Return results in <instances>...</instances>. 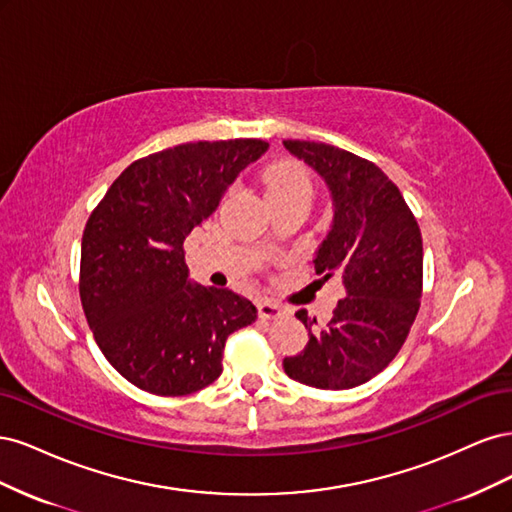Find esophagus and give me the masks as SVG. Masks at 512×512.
Instances as JSON below:
<instances>
[{
  "label": "esophagus",
  "instance_id": "obj_1",
  "mask_svg": "<svg viewBox=\"0 0 512 512\" xmlns=\"http://www.w3.org/2000/svg\"><path fill=\"white\" fill-rule=\"evenodd\" d=\"M258 316L262 320H277V318L286 316V309L282 305L273 303V301H260L258 303Z\"/></svg>",
  "mask_w": 512,
  "mask_h": 512
}]
</instances>
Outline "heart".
<instances>
[{
  "label": "heart",
  "instance_id": "b5f03b06",
  "mask_svg": "<svg viewBox=\"0 0 512 512\" xmlns=\"http://www.w3.org/2000/svg\"><path fill=\"white\" fill-rule=\"evenodd\" d=\"M312 194V185L309 177L299 164H277L269 170L267 175V196L269 194Z\"/></svg>",
  "mask_w": 512,
  "mask_h": 512
}]
</instances>
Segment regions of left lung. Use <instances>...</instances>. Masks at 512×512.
<instances>
[{
    "instance_id": "1",
    "label": "left lung",
    "mask_w": 512,
    "mask_h": 512,
    "mask_svg": "<svg viewBox=\"0 0 512 512\" xmlns=\"http://www.w3.org/2000/svg\"><path fill=\"white\" fill-rule=\"evenodd\" d=\"M324 181L333 220L318 245L314 269L342 273L346 297L318 327L299 309L307 346L286 356L284 371L316 389L359 386L389 365L404 346L423 290V239L397 185L350 151L314 141H284Z\"/></svg>"
}]
</instances>
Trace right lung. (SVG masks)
Instances as JSON below:
<instances>
[{"label":"right lung","mask_w":512,"mask_h":512,"mask_svg":"<svg viewBox=\"0 0 512 512\" xmlns=\"http://www.w3.org/2000/svg\"><path fill=\"white\" fill-rule=\"evenodd\" d=\"M258 138L200 141L132 162L91 213L81 243L89 329L119 374L153 395L205 389L230 333L258 318L250 299L190 280L183 241L218 209Z\"/></svg>","instance_id":"1"}]
</instances>
